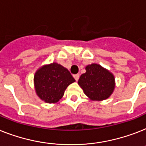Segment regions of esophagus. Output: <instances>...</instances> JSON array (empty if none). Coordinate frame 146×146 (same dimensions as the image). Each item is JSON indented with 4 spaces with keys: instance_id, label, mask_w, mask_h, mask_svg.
<instances>
[{
    "instance_id": "34e87169",
    "label": "esophagus",
    "mask_w": 146,
    "mask_h": 146,
    "mask_svg": "<svg viewBox=\"0 0 146 146\" xmlns=\"http://www.w3.org/2000/svg\"><path fill=\"white\" fill-rule=\"evenodd\" d=\"M73 77H74V79H76V81H78L79 79V74H75V75H73Z\"/></svg>"
}]
</instances>
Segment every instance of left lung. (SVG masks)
Instances as JSON below:
<instances>
[{"label": "left lung", "instance_id": "obj_1", "mask_svg": "<svg viewBox=\"0 0 146 146\" xmlns=\"http://www.w3.org/2000/svg\"><path fill=\"white\" fill-rule=\"evenodd\" d=\"M85 70L78 81L85 95L98 101L110 98L115 88L113 74L98 64L88 65Z\"/></svg>", "mask_w": 146, "mask_h": 146}]
</instances>
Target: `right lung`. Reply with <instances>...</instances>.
<instances>
[{"mask_svg": "<svg viewBox=\"0 0 146 146\" xmlns=\"http://www.w3.org/2000/svg\"><path fill=\"white\" fill-rule=\"evenodd\" d=\"M75 81L70 71L57 63L42 66L34 77L36 94L48 104L59 101L67 86Z\"/></svg>", "mask_w": 146, "mask_h": 146, "instance_id": "add662e5", "label": "right lung"}]
</instances>
